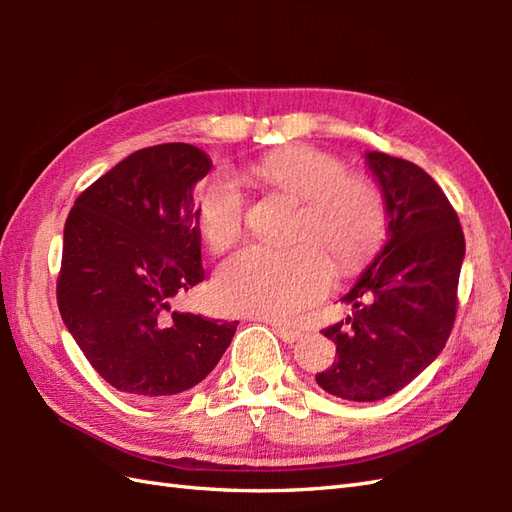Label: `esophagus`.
Returning a JSON list of instances; mask_svg holds the SVG:
<instances>
[{"label": "esophagus", "instance_id": "obj_1", "mask_svg": "<svg viewBox=\"0 0 512 512\" xmlns=\"http://www.w3.org/2000/svg\"><path fill=\"white\" fill-rule=\"evenodd\" d=\"M270 325H273V330L281 341L295 343V341L301 339V332L297 328H290V325H281V323H270Z\"/></svg>", "mask_w": 512, "mask_h": 512}]
</instances>
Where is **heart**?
Segmentation results:
<instances>
[{"mask_svg": "<svg viewBox=\"0 0 512 512\" xmlns=\"http://www.w3.org/2000/svg\"><path fill=\"white\" fill-rule=\"evenodd\" d=\"M253 176L301 200L290 248L248 246L220 266L213 297L224 312L288 319L332 284V259L356 266L385 233V202L372 180L308 145L275 149L250 165ZM246 198L233 176H213L195 195V226L211 250L231 248L244 231ZM326 249L323 251L322 248Z\"/></svg>", "mask_w": 512, "mask_h": 512, "instance_id": "1", "label": "heart"}]
</instances>
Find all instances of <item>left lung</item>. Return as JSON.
I'll list each match as a JSON object with an SVG mask.
<instances>
[{
    "label": "left lung",
    "mask_w": 512,
    "mask_h": 512,
    "mask_svg": "<svg viewBox=\"0 0 512 512\" xmlns=\"http://www.w3.org/2000/svg\"><path fill=\"white\" fill-rule=\"evenodd\" d=\"M365 162L383 193L387 239L341 299L350 317L323 330L336 361L317 374L321 389L356 402L396 394L436 361L464 259L458 213L427 171L380 151H365Z\"/></svg>",
    "instance_id": "1"
}]
</instances>
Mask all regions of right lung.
<instances>
[{"label": "right lung", "mask_w": 512, "mask_h": 512, "mask_svg": "<svg viewBox=\"0 0 512 512\" xmlns=\"http://www.w3.org/2000/svg\"><path fill=\"white\" fill-rule=\"evenodd\" d=\"M211 167L187 143L134 151L90 184L65 220L61 319L96 372L136 398L202 383L237 328L171 308L204 279L193 189Z\"/></svg>", "instance_id": "obj_1"}]
</instances>
